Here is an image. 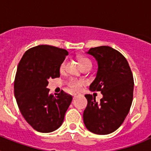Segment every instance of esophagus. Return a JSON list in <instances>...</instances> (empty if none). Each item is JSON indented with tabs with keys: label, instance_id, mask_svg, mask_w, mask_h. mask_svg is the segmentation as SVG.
I'll return each mask as SVG.
<instances>
[{
	"label": "esophagus",
	"instance_id": "1",
	"mask_svg": "<svg viewBox=\"0 0 151 151\" xmlns=\"http://www.w3.org/2000/svg\"><path fill=\"white\" fill-rule=\"evenodd\" d=\"M78 95H79V94H73V99H75V98L78 97Z\"/></svg>",
	"mask_w": 151,
	"mask_h": 151
}]
</instances>
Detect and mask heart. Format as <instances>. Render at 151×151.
<instances>
[{"label":"heart","instance_id":"heart-1","mask_svg":"<svg viewBox=\"0 0 151 151\" xmlns=\"http://www.w3.org/2000/svg\"><path fill=\"white\" fill-rule=\"evenodd\" d=\"M79 63L80 65L82 66V68L85 67V66H92V63L90 60H88V58H85V57H79ZM64 66H65V63L63 62L61 63L60 67V71L63 70ZM83 85L84 81L81 79L78 80L75 79V78H71L69 81V82H68V85H69V88L71 89L72 91H77L79 90Z\"/></svg>","mask_w":151,"mask_h":151}]
</instances>
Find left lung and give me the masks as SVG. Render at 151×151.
I'll use <instances>...</instances> for the list:
<instances>
[{"label": "left lung", "instance_id": "8db88e82", "mask_svg": "<svg viewBox=\"0 0 151 151\" xmlns=\"http://www.w3.org/2000/svg\"><path fill=\"white\" fill-rule=\"evenodd\" d=\"M86 54L94 57L98 66L89 89L101 91L103 97L98 104L91 94H85L88 105L83 113L84 123L94 134H110L122 125L130 110L132 73L124 56L111 47H92Z\"/></svg>", "mask_w": 151, "mask_h": 151}]
</instances>
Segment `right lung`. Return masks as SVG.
Listing matches in <instances>:
<instances>
[{
  "label": "right lung",
  "mask_w": 151,
  "mask_h": 151,
  "mask_svg": "<svg viewBox=\"0 0 151 151\" xmlns=\"http://www.w3.org/2000/svg\"><path fill=\"white\" fill-rule=\"evenodd\" d=\"M67 55L65 49L38 45L28 50L19 63L14 95L22 116L39 132L60 127L73 100L63 91L54 97L47 88L49 78L60 77V67Z\"/></svg>",
  "instance_id": "1"
}]
</instances>
